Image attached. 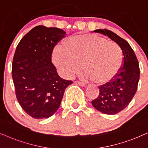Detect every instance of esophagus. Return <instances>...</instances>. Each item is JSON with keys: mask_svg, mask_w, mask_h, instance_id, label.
<instances>
[{"mask_svg": "<svg viewBox=\"0 0 148 148\" xmlns=\"http://www.w3.org/2000/svg\"><path fill=\"white\" fill-rule=\"evenodd\" d=\"M74 83L76 84V85H79V86H81V87H85V86H86L85 83H82V82H80V81H75V82H74Z\"/></svg>", "mask_w": 148, "mask_h": 148, "instance_id": "obj_1", "label": "esophagus"}]
</instances>
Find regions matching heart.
Returning a JSON list of instances; mask_svg holds the SVG:
<instances>
[{
  "label": "heart",
  "mask_w": 148,
  "mask_h": 148,
  "mask_svg": "<svg viewBox=\"0 0 148 148\" xmlns=\"http://www.w3.org/2000/svg\"><path fill=\"white\" fill-rule=\"evenodd\" d=\"M55 67L65 78H70L83 69V77L98 85L109 83L117 75L122 65V55L114 42L95 34L70 37L65 47L57 46L52 51Z\"/></svg>",
  "instance_id": "b5f03b06"
}]
</instances>
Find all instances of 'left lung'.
<instances>
[{
	"label": "left lung",
	"mask_w": 148,
	"mask_h": 148,
	"mask_svg": "<svg viewBox=\"0 0 148 148\" xmlns=\"http://www.w3.org/2000/svg\"><path fill=\"white\" fill-rule=\"evenodd\" d=\"M93 31L108 36L118 45L122 52L124 63L120 72L111 83L99 87L98 97L91 102L98 111L115 115L124 109L135 95L140 76L139 62L130 44L124 39L107 29Z\"/></svg>",
	"instance_id": "1"
}]
</instances>
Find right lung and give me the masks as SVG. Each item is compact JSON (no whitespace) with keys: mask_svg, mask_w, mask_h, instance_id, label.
Here are the masks:
<instances>
[{"mask_svg":"<svg viewBox=\"0 0 148 148\" xmlns=\"http://www.w3.org/2000/svg\"><path fill=\"white\" fill-rule=\"evenodd\" d=\"M66 33L55 27L37 26L17 46L12 63V78L17 100L35 119H46L60 106L71 80L58 75L51 61L55 46Z\"/></svg>","mask_w":148,"mask_h":148,"instance_id":"1","label":"right lung"}]
</instances>
